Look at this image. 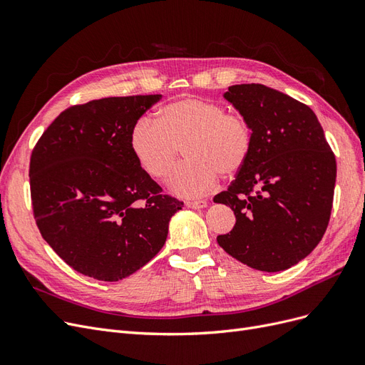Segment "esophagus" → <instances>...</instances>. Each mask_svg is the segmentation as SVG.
Returning <instances> with one entry per match:
<instances>
[{"mask_svg": "<svg viewBox=\"0 0 365 365\" xmlns=\"http://www.w3.org/2000/svg\"><path fill=\"white\" fill-rule=\"evenodd\" d=\"M185 205L189 207V208H205L207 207V201H202V200H200V201H187L185 202Z\"/></svg>", "mask_w": 365, "mask_h": 365, "instance_id": "34e87169", "label": "esophagus"}]
</instances>
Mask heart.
I'll list each match as a JSON object with an SVG mask.
<instances>
[{"instance_id": "obj_1", "label": "heart", "mask_w": 365, "mask_h": 365, "mask_svg": "<svg viewBox=\"0 0 365 365\" xmlns=\"http://www.w3.org/2000/svg\"><path fill=\"white\" fill-rule=\"evenodd\" d=\"M251 129L239 114H228L216 102L184 97L161 108L158 118L141 117L129 135L132 153L153 180H168L184 146L185 164L170 187L187 197L202 196L217 182L237 175L251 150Z\"/></svg>"}]
</instances>
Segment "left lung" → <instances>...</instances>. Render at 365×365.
<instances>
[{"label": "left lung", "instance_id": "obj_1", "mask_svg": "<svg viewBox=\"0 0 365 365\" xmlns=\"http://www.w3.org/2000/svg\"><path fill=\"white\" fill-rule=\"evenodd\" d=\"M224 98L251 129L248 160L215 196L236 224L217 244L248 267L284 271L323 239L334 202L336 161L311 108L260 83L233 85Z\"/></svg>", "mask_w": 365, "mask_h": 365}]
</instances>
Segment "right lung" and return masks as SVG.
<instances>
[{"instance_id": "obj_1", "label": "right lung", "mask_w": 365, "mask_h": 365, "mask_svg": "<svg viewBox=\"0 0 365 365\" xmlns=\"http://www.w3.org/2000/svg\"><path fill=\"white\" fill-rule=\"evenodd\" d=\"M161 97H106L71 106L31 152L36 225L58 256L88 277L118 282L145 267L184 205L161 195L129 143L138 118Z\"/></svg>"}]
</instances>
